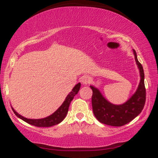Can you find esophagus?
<instances>
[{
  "label": "esophagus",
  "instance_id": "esophagus-1",
  "mask_svg": "<svg viewBox=\"0 0 158 158\" xmlns=\"http://www.w3.org/2000/svg\"><path fill=\"white\" fill-rule=\"evenodd\" d=\"M81 82L83 85H88V83H90V77L88 75H85V76H83L81 79Z\"/></svg>",
  "mask_w": 158,
  "mask_h": 158
}]
</instances>
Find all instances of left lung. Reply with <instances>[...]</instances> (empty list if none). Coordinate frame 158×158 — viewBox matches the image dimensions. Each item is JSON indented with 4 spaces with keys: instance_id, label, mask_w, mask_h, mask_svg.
Masks as SVG:
<instances>
[{
    "instance_id": "obj_1",
    "label": "left lung",
    "mask_w": 158,
    "mask_h": 158,
    "mask_svg": "<svg viewBox=\"0 0 158 158\" xmlns=\"http://www.w3.org/2000/svg\"><path fill=\"white\" fill-rule=\"evenodd\" d=\"M133 53L139 70L140 82L137 90L126 102L120 105L113 104L103 97L98 88L90 85L93 90V111L96 118L102 124L114 127L123 126L137 117L143 109L146 100L144 70L138 61L135 49H133Z\"/></svg>"
}]
</instances>
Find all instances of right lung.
<instances>
[{"label":"right lung","instance_id":"add662e5","mask_svg":"<svg viewBox=\"0 0 158 158\" xmlns=\"http://www.w3.org/2000/svg\"><path fill=\"white\" fill-rule=\"evenodd\" d=\"M80 88H81V83L76 84L75 87L73 88L71 92L65 98V100L62 103V104L57 109V111L54 112L50 116H47V117L43 118H38V119H34V118H27L23 117V116L17 113V112L12 108L13 111L16 114V116H18L19 118L24 121L28 124L34 125V126L38 127H49L54 126V125L60 124V122H62L68 114L69 106L72 100L74 98V96L78 93Z\"/></svg>","mask_w":158,"mask_h":158}]
</instances>
